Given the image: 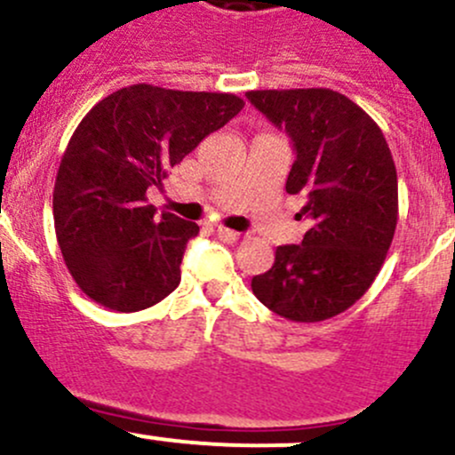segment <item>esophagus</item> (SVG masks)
Wrapping results in <instances>:
<instances>
[{
    "instance_id": "1",
    "label": "esophagus",
    "mask_w": 455,
    "mask_h": 455,
    "mask_svg": "<svg viewBox=\"0 0 455 455\" xmlns=\"http://www.w3.org/2000/svg\"><path fill=\"white\" fill-rule=\"evenodd\" d=\"M217 236L221 238L223 243H236L238 238H241V234L234 232V229H228V228H217Z\"/></svg>"
}]
</instances>
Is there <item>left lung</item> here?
<instances>
[{"label": "left lung", "instance_id": "left-lung-1", "mask_svg": "<svg viewBox=\"0 0 455 455\" xmlns=\"http://www.w3.org/2000/svg\"><path fill=\"white\" fill-rule=\"evenodd\" d=\"M249 100L292 140L285 191L305 197L311 221L255 275L262 305L294 323H320L355 305L374 283L397 226V173L380 126L348 96L326 88L253 90Z\"/></svg>", "mask_w": 455, "mask_h": 455}]
</instances>
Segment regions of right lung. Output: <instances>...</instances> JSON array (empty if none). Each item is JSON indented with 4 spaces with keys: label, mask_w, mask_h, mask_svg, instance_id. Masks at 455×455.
Listing matches in <instances>:
<instances>
[{
    "label": "right lung",
    "mask_w": 455,
    "mask_h": 455,
    "mask_svg": "<svg viewBox=\"0 0 455 455\" xmlns=\"http://www.w3.org/2000/svg\"><path fill=\"white\" fill-rule=\"evenodd\" d=\"M243 107L234 94L150 84L92 107L66 146L53 188L55 236L81 292L131 314L178 288L185 247L200 228L156 214L146 191Z\"/></svg>",
    "instance_id": "1"
}]
</instances>
